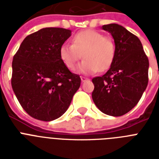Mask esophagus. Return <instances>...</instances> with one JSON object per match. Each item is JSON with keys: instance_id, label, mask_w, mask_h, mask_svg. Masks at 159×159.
Wrapping results in <instances>:
<instances>
[{"instance_id": "esophagus-1", "label": "esophagus", "mask_w": 159, "mask_h": 159, "mask_svg": "<svg viewBox=\"0 0 159 159\" xmlns=\"http://www.w3.org/2000/svg\"><path fill=\"white\" fill-rule=\"evenodd\" d=\"M81 80H82V82H85V81L88 80V78L86 77H83V76H82V77H81Z\"/></svg>"}]
</instances>
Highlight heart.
<instances>
[{"instance_id": "1", "label": "heart", "mask_w": 159, "mask_h": 159, "mask_svg": "<svg viewBox=\"0 0 159 159\" xmlns=\"http://www.w3.org/2000/svg\"><path fill=\"white\" fill-rule=\"evenodd\" d=\"M116 43L110 37L99 31L86 30L72 37V44L63 43L59 49L60 57L69 70L77 67L78 61L84 60L79 66L83 73L105 72L113 63L116 57Z\"/></svg>"}]
</instances>
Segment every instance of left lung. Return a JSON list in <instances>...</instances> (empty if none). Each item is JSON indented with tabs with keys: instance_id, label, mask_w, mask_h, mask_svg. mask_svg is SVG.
<instances>
[{
	"instance_id": "8db88e82",
	"label": "left lung",
	"mask_w": 159,
	"mask_h": 159,
	"mask_svg": "<svg viewBox=\"0 0 159 159\" xmlns=\"http://www.w3.org/2000/svg\"><path fill=\"white\" fill-rule=\"evenodd\" d=\"M116 43V57L102 77L92 78V100L103 113L121 116L138 104L148 82V58L140 40L117 24L102 26Z\"/></svg>"
}]
</instances>
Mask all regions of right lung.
<instances>
[{
	"mask_svg": "<svg viewBox=\"0 0 159 159\" xmlns=\"http://www.w3.org/2000/svg\"><path fill=\"white\" fill-rule=\"evenodd\" d=\"M70 36L71 30L66 29H41L27 36L14 55L12 89L33 118H59L80 87V76L70 72L59 54L60 47Z\"/></svg>",
	"mask_w": 159,
	"mask_h": 159,
	"instance_id": "add662e5",
	"label": "right lung"
}]
</instances>
